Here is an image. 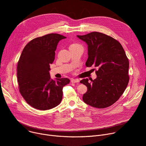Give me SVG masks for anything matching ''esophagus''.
<instances>
[{
    "instance_id": "esophagus-1",
    "label": "esophagus",
    "mask_w": 146,
    "mask_h": 146,
    "mask_svg": "<svg viewBox=\"0 0 146 146\" xmlns=\"http://www.w3.org/2000/svg\"><path fill=\"white\" fill-rule=\"evenodd\" d=\"M79 80L78 79H72L71 80V82L72 83H79Z\"/></svg>"
}]
</instances>
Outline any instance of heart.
Listing matches in <instances>:
<instances>
[{
  "label": "heart",
  "instance_id": "heart-1",
  "mask_svg": "<svg viewBox=\"0 0 146 146\" xmlns=\"http://www.w3.org/2000/svg\"><path fill=\"white\" fill-rule=\"evenodd\" d=\"M70 46H80V45L79 44H73Z\"/></svg>",
  "mask_w": 146,
  "mask_h": 146
}]
</instances>
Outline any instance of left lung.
<instances>
[{
    "instance_id": "1",
    "label": "left lung",
    "mask_w": 146,
    "mask_h": 146,
    "mask_svg": "<svg viewBox=\"0 0 146 146\" xmlns=\"http://www.w3.org/2000/svg\"><path fill=\"white\" fill-rule=\"evenodd\" d=\"M77 36L88 45L86 67L98 68L96 79L80 82L88 88L83 100L96 108H107L118 100L129 82V61L125 51L119 41L103 33Z\"/></svg>"
}]
</instances>
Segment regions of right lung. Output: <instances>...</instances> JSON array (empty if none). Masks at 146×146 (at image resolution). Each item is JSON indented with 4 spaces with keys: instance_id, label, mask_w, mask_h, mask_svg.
Returning a JSON list of instances; mask_svg holds the SVG:
<instances>
[{
    "instance_id": "obj_1",
    "label": "right lung",
    "mask_w": 146,
    "mask_h": 146,
    "mask_svg": "<svg viewBox=\"0 0 146 146\" xmlns=\"http://www.w3.org/2000/svg\"><path fill=\"white\" fill-rule=\"evenodd\" d=\"M66 37L49 34L30 41L23 50L17 65L19 92L28 104L39 110L52 109L63 97L67 78L51 79L50 64L55 58L58 42Z\"/></svg>"
}]
</instances>
